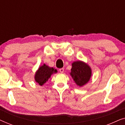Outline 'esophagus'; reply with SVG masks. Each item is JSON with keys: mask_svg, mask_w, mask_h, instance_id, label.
Instances as JSON below:
<instances>
[{"mask_svg": "<svg viewBox=\"0 0 125 125\" xmlns=\"http://www.w3.org/2000/svg\"><path fill=\"white\" fill-rule=\"evenodd\" d=\"M59 71L60 73H63L64 71V68H60V69H59Z\"/></svg>", "mask_w": 125, "mask_h": 125, "instance_id": "1", "label": "esophagus"}]
</instances>
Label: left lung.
Here are the masks:
<instances>
[{"mask_svg":"<svg viewBox=\"0 0 125 125\" xmlns=\"http://www.w3.org/2000/svg\"><path fill=\"white\" fill-rule=\"evenodd\" d=\"M72 65L70 74L74 83L80 87L88 83L92 76V69L90 66L81 61H74Z\"/></svg>","mask_w":125,"mask_h":125,"instance_id":"obj_1","label":"left lung"}]
</instances>
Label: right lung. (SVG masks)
<instances>
[{"mask_svg":"<svg viewBox=\"0 0 125 125\" xmlns=\"http://www.w3.org/2000/svg\"><path fill=\"white\" fill-rule=\"evenodd\" d=\"M57 71L54 68H51L45 64L40 66L36 71L35 75V80L36 83L40 86L44 85L47 82L51 75L53 73H56Z\"/></svg>","mask_w":125,"mask_h":125,"instance_id":"obj_1","label":"right lung"}]
</instances>
